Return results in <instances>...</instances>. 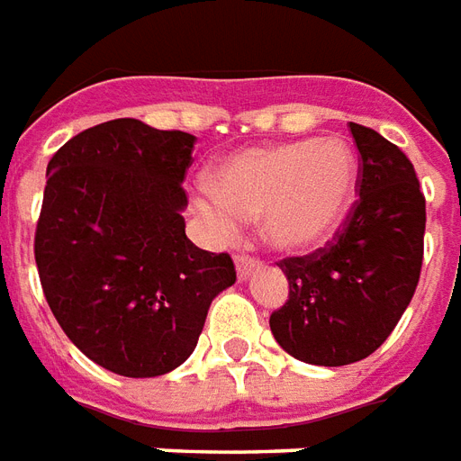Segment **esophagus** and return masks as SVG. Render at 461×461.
I'll use <instances>...</instances> for the list:
<instances>
[{
  "label": "esophagus",
  "instance_id": "esophagus-1",
  "mask_svg": "<svg viewBox=\"0 0 461 461\" xmlns=\"http://www.w3.org/2000/svg\"><path fill=\"white\" fill-rule=\"evenodd\" d=\"M234 264H237V276H240V281L249 278V274L258 268V258H251V257H244V254H237L234 258Z\"/></svg>",
  "mask_w": 461,
  "mask_h": 461
}]
</instances>
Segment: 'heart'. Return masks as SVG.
<instances>
[{"mask_svg":"<svg viewBox=\"0 0 461 461\" xmlns=\"http://www.w3.org/2000/svg\"><path fill=\"white\" fill-rule=\"evenodd\" d=\"M357 178L354 149L337 136L251 146L212 170L195 210L221 240L264 214V240L298 254L335 237L352 210Z\"/></svg>","mask_w":461,"mask_h":461,"instance_id":"obj_1","label":"heart"}]
</instances>
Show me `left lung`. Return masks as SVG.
<instances>
[{
    "instance_id": "1",
    "label": "left lung",
    "mask_w": 461,
    "mask_h": 461,
    "mask_svg": "<svg viewBox=\"0 0 461 461\" xmlns=\"http://www.w3.org/2000/svg\"><path fill=\"white\" fill-rule=\"evenodd\" d=\"M359 200L332 241L283 258L288 300L268 320L276 342L305 364L366 359L393 332L420 281L425 195L412 163L384 136L349 122Z\"/></svg>"
}]
</instances>
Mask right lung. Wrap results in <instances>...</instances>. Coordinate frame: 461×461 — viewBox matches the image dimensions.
<instances>
[{"mask_svg":"<svg viewBox=\"0 0 461 461\" xmlns=\"http://www.w3.org/2000/svg\"><path fill=\"white\" fill-rule=\"evenodd\" d=\"M195 136L139 119L85 129L53 153L33 254L68 339L119 376L168 374L193 354L230 254L185 237Z\"/></svg>","mask_w":461,"mask_h":461,"instance_id":"obj_1","label":"right lung"}]
</instances>
